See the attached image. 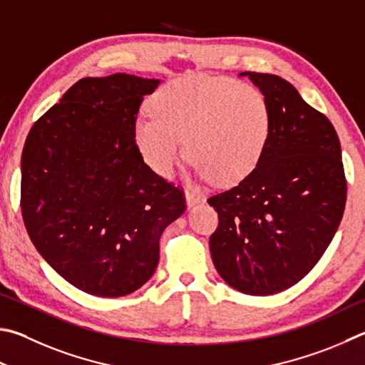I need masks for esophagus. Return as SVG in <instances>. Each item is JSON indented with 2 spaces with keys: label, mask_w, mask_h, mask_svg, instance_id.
I'll return each instance as SVG.
<instances>
[{
  "label": "esophagus",
  "mask_w": 365,
  "mask_h": 365,
  "mask_svg": "<svg viewBox=\"0 0 365 365\" xmlns=\"http://www.w3.org/2000/svg\"><path fill=\"white\" fill-rule=\"evenodd\" d=\"M185 200H187L188 207H193V205L200 204L202 201V196L200 193H196V191L187 190V191H185Z\"/></svg>",
  "instance_id": "1"
}]
</instances>
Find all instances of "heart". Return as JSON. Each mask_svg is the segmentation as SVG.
<instances>
[{"label": "heart", "instance_id": "heart-1", "mask_svg": "<svg viewBox=\"0 0 365 365\" xmlns=\"http://www.w3.org/2000/svg\"><path fill=\"white\" fill-rule=\"evenodd\" d=\"M150 110L137 119L134 138L143 161L164 178L185 160L187 141L200 177L240 183L258 168L273 132L262 92L227 76L174 79L151 97Z\"/></svg>", "mask_w": 365, "mask_h": 365}]
</instances>
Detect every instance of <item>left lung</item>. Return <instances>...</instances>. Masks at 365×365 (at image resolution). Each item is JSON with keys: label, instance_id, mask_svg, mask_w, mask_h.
I'll return each instance as SVG.
<instances>
[{"label": "left lung", "instance_id": "8db88e82", "mask_svg": "<svg viewBox=\"0 0 365 365\" xmlns=\"http://www.w3.org/2000/svg\"><path fill=\"white\" fill-rule=\"evenodd\" d=\"M241 75L268 101L273 132L258 168L207 200L218 214L209 246L225 282L242 294L271 295L303 279L329 247L346 204V178L326 115L286 79Z\"/></svg>", "mask_w": 365, "mask_h": 365}]
</instances>
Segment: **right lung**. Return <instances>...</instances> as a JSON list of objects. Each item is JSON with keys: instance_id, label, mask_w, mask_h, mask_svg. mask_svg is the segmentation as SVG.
<instances>
[{"instance_id": "1", "label": "right lung", "mask_w": 365, "mask_h": 365, "mask_svg": "<svg viewBox=\"0 0 365 365\" xmlns=\"http://www.w3.org/2000/svg\"><path fill=\"white\" fill-rule=\"evenodd\" d=\"M160 79L83 78L33 124L22 151L21 205L31 242L71 286L135 292L160 262V237L183 191L143 163L137 113Z\"/></svg>"}]
</instances>
